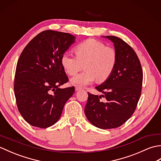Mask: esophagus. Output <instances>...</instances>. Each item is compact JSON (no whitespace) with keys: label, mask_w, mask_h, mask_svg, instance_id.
<instances>
[{"label":"esophagus","mask_w":161,"mask_h":161,"mask_svg":"<svg viewBox=\"0 0 161 161\" xmlns=\"http://www.w3.org/2000/svg\"><path fill=\"white\" fill-rule=\"evenodd\" d=\"M81 88H82V87L81 86H79V85H76V86H75V91H79L81 89Z\"/></svg>","instance_id":"esophagus-1"}]
</instances>
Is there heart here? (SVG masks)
<instances>
[{"instance_id": "heart-1", "label": "heart", "mask_w": 161, "mask_h": 161, "mask_svg": "<svg viewBox=\"0 0 161 161\" xmlns=\"http://www.w3.org/2000/svg\"><path fill=\"white\" fill-rule=\"evenodd\" d=\"M76 56L65 53L61 63L68 75H74L82 68L84 70L71 79L75 84L86 85L95 80L103 82L111 76L117 64L118 54L114 47L94 39H88L74 47Z\"/></svg>"}]
</instances>
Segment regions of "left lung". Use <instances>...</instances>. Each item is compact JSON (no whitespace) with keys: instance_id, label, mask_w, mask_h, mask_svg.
<instances>
[{"instance_id":"8db88e82","label":"left lung","mask_w":161,"mask_h":161,"mask_svg":"<svg viewBox=\"0 0 161 161\" xmlns=\"http://www.w3.org/2000/svg\"><path fill=\"white\" fill-rule=\"evenodd\" d=\"M114 42L118 54L117 64L111 76L100 86L101 96L88 92L84 112L94 126L102 129H114L122 125L131 117L141 97L143 73L141 61L127 43L115 36H106Z\"/></svg>"}]
</instances>
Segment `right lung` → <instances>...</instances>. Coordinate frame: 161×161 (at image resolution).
<instances>
[{"instance_id":"1","label":"right lung","mask_w":161,"mask_h":161,"mask_svg":"<svg viewBox=\"0 0 161 161\" xmlns=\"http://www.w3.org/2000/svg\"><path fill=\"white\" fill-rule=\"evenodd\" d=\"M75 39L69 33L45 30L34 37L20 54L14 91L19 111L30 125L43 129L53 125L74 93V86H59L68 81L61 57Z\"/></svg>"}]
</instances>
